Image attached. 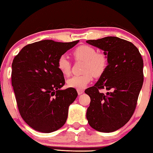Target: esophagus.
Returning a JSON list of instances; mask_svg holds the SVG:
<instances>
[{
    "instance_id": "esophagus-1",
    "label": "esophagus",
    "mask_w": 153,
    "mask_h": 153,
    "mask_svg": "<svg viewBox=\"0 0 153 153\" xmlns=\"http://www.w3.org/2000/svg\"><path fill=\"white\" fill-rule=\"evenodd\" d=\"M77 94H78L79 95H81L82 94L84 93V90L83 89H77Z\"/></svg>"
}]
</instances>
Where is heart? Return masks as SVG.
I'll return each mask as SVG.
<instances>
[{"mask_svg": "<svg viewBox=\"0 0 153 153\" xmlns=\"http://www.w3.org/2000/svg\"><path fill=\"white\" fill-rule=\"evenodd\" d=\"M76 61L84 62L82 71L83 74L75 76L66 82L68 87L77 89H85L91 82L93 77L102 76L108 66V58L104 53L98 52L94 47L82 45L78 46L73 52ZM57 68L64 76H68L71 74V64L66 56L62 55L57 60Z\"/></svg>", "mask_w": 153, "mask_h": 153, "instance_id": "b5f03b06", "label": "heart"}]
</instances>
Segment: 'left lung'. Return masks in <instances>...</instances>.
Here are the masks:
<instances>
[{
	"label": "left lung",
	"mask_w": 153,
	"mask_h": 153,
	"mask_svg": "<svg viewBox=\"0 0 153 153\" xmlns=\"http://www.w3.org/2000/svg\"><path fill=\"white\" fill-rule=\"evenodd\" d=\"M87 43L104 51L108 66L93 87L85 90L91 98L87 119L89 126L101 132L119 130L134 112L143 82V61L132 43L117 36H107ZM110 90L106 94L99 90Z\"/></svg>",
	"instance_id": "1"
}]
</instances>
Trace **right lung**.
<instances>
[{"label": "right lung", "instance_id": "right-lung-1", "mask_svg": "<svg viewBox=\"0 0 153 153\" xmlns=\"http://www.w3.org/2000/svg\"><path fill=\"white\" fill-rule=\"evenodd\" d=\"M78 42L42 40L24 46L13 59L12 85L17 106L34 130L53 132L66 123L68 107L77 92L71 87L61 89L65 79L57 60Z\"/></svg>", "mask_w": 153, "mask_h": 153}]
</instances>
